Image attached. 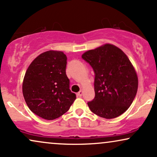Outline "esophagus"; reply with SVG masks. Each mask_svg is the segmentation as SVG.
Listing matches in <instances>:
<instances>
[{
	"instance_id": "obj_1",
	"label": "esophagus",
	"mask_w": 157,
	"mask_h": 157,
	"mask_svg": "<svg viewBox=\"0 0 157 157\" xmlns=\"http://www.w3.org/2000/svg\"><path fill=\"white\" fill-rule=\"evenodd\" d=\"M82 94H83V91L82 90H80L78 93H77V96L78 97H82Z\"/></svg>"
}]
</instances>
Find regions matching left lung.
<instances>
[{
	"label": "left lung",
	"instance_id": "1",
	"mask_svg": "<svg viewBox=\"0 0 157 157\" xmlns=\"http://www.w3.org/2000/svg\"><path fill=\"white\" fill-rule=\"evenodd\" d=\"M95 73V98L87 103L95 115L115 118L129 108L137 92L135 70L122 50L105 44L82 54Z\"/></svg>",
	"mask_w": 157,
	"mask_h": 157
}]
</instances>
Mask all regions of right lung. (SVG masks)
I'll list each match as a JSON object with an SVG mask.
<instances>
[{"label":"right lung","mask_w":157,"mask_h":157,"mask_svg":"<svg viewBox=\"0 0 157 157\" xmlns=\"http://www.w3.org/2000/svg\"><path fill=\"white\" fill-rule=\"evenodd\" d=\"M67 56L62 51H48L35 58L28 67L23 94L32 112L45 120L64 115L76 98L66 75Z\"/></svg>","instance_id":"1"}]
</instances>
